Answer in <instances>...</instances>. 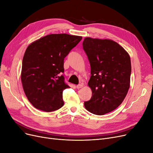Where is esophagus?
Returning a JSON list of instances; mask_svg holds the SVG:
<instances>
[{
	"label": "esophagus",
	"mask_w": 153,
	"mask_h": 153,
	"mask_svg": "<svg viewBox=\"0 0 153 153\" xmlns=\"http://www.w3.org/2000/svg\"><path fill=\"white\" fill-rule=\"evenodd\" d=\"M83 86H84V85L81 84H79V85H77L76 86V87L78 89H80V88H82Z\"/></svg>",
	"instance_id": "1"
}]
</instances>
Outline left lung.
I'll return each instance as SVG.
<instances>
[{"instance_id":"left-lung-1","label":"left lung","mask_w":153,"mask_h":153,"mask_svg":"<svg viewBox=\"0 0 153 153\" xmlns=\"http://www.w3.org/2000/svg\"><path fill=\"white\" fill-rule=\"evenodd\" d=\"M91 65L88 85L92 90L90 100L84 102L91 113L105 115L117 108L130 86L131 71L129 55L115 41L87 37L83 41Z\"/></svg>"}]
</instances>
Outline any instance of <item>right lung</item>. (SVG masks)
<instances>
[{
	"label": "right lung",
	"mask_w": 153,
	"mask_h": 153,
	"mask_svg": "<svg viewBox=\"0 0 153 153\" xmlns=\"http://www.w3.org/2000/svg\"><path fill=\"white\" fill-rule=\"evenodd\" d=\"M82 37L52 34L30 43L22 61L21 81L25 94L37 109L53 112L64 105V59Z\"/></svg>",
	"instance_id": "add662e5"
}]
</instances>
